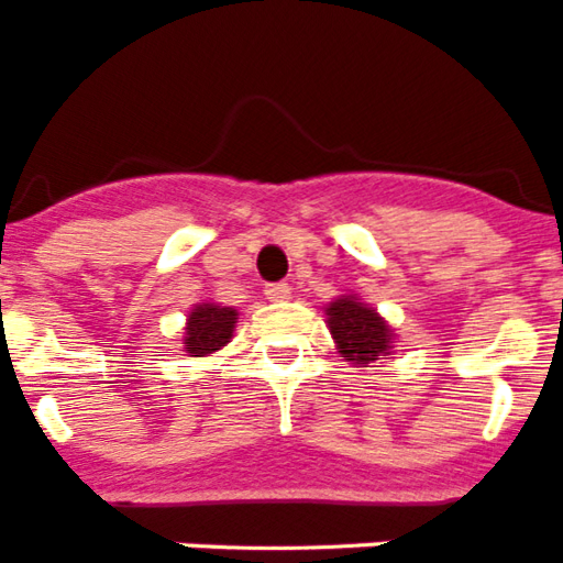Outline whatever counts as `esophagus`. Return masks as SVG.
I'll list each match as a JSON object with an SVG mask.
<instances>
[{"mask_svg": "<svg viewBox=\"0 0 563 563\" xmlns=\"http://www.w3.org/2000/svg\"><path fill=\"white\" fill-rule=\"evenodd\" d=\"M265 296L271 298V301H287V298H290V287H287L285 282H276V285L265 287Z\"/></svg>", "mask_w": 563, "mask_h": 563, "instance_id": "obj_1", "label": "esophagus"}]
</instances>
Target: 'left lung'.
Listing matches in <instances>:
<instances>
[{"instance_id":"1","label":"left lung","mask_w":563,"mask_h":563,"mask_svg":"<svg viewBox=\"0 0 563 563\" xmlns=\"http://www.w3.org/2000/svg\"><path fill=\"white\" fill-rule=\"evenodd\" d=\"M324 316L338 355L352 366H372L395 352L397 335L391 324L355 292L332 298Z\"/></svg>"}]
</instances>
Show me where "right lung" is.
Returning a JSON list of instances; mask_svg holds the SVG:
<instances>
[{"instance_id":"obj_1","label":"right lung","mask_w":563,"mask_h":563,"mask_svg":"<svg viewBox=\"0 0 563 563\" xmlns=\"http://www.w3.org/2000/svg\"><path fill=\"white\" fill-rule=\"evenodd\" d=\"M239 310L222 307L217 301H200L194 305L186 318V332H183V352L188 357H211L228 346L236 332Z\"/></svg>"}]
</instances>
